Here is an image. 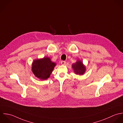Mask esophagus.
I'll list each match as a JSON object with an SVG mask.
<instances>
[{"instance_id": "1", "label": "esophagus", "mask_w": 123, "mask_h": 123, "mask_svg": "<svg viewBox=\"0 0 123 123\" xmlns=\"http://www.w3.org/2000/svg\"><path fill=\"white\" fill-rule=\"evenodd\" d=\"M61 64H62V65H64L66 64V62L65 61H62L61 62Z\"/></svg>"}]
</instances>
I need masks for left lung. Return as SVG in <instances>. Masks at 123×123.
<instances>
[{
	"label": "left lung",
	"instance_id": "8db88e82",
	"mask_svg": "<svg viewBox=\"0 0 123 123\" xmlns=\"http://www.w3.org/2000/svg\"><path fill=\"white\" fill-rule=\"evenodd\" d=\"M72 67L74 73L76 74L83 75L86 71V67L80 60H77Z\"/></svg>",
	"mask_w": 123,
	"mask_h": 123
}]
</instances>
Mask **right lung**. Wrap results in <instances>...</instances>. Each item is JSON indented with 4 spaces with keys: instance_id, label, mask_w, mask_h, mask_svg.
Listing matches in <instances>:
<instances>
[{
    "instance_id": "1",
    "label": "right lung",
    "mask_w": 123,
    "mask_h": 123,
    "mask_svg": "<svg viewBox=\"0 0 123 123\" xmlns=\"http://www.w3.org/2000/svg\"><path fill=\"white\" fill-rule=\"evenodd\" d=\"M55 65L49 57L36 59L32 63V72L39 79L46 80L49 78Z\"/></svg>"
}]
</instances>
